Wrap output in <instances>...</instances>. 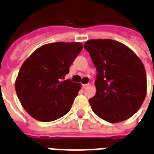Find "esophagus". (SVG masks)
I'll list each match as a JSON object with an SVG mask.
<instances>
[{
  "label": "esophagus",
  "mask_w": 154,
  "mask_h": 154,
  "mask_svg": "<svg viewBox=\"0 0 154 154\" xmlns=\"http://www.w3.org/2000/svg\"><path fill=\"white\" fill-rule=\"evenodd\" d=\"M90 84H82V88L83 89H87V87H89Z\"/></svg>",
  "instance_id": "obj_1"
}]
</instances>
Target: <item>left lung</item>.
Masks as SVG:
<instances>
[{
	"instance_id": "left-lung-1",
	"label": "left lung",
	"mask_w": 154,
	"mask_h": 154,
	"mask_svg": "<svg viewBox=\"0 0 154 154\" xmlns=\"http://www.w3.org/2000/svg\"><path fill=\"white\" fill-rule=\"evenodd\" d=\"M97 68L96 95L89 99L97 116L110 123L129 119L147 93L142 61L129 48L112 39H91L84 44Z\"/></svg>"
}]
</instances>
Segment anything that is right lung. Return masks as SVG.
Returning <instances> with one entry per match:
<instances>
[{
	"label": "right lung",
	"instance_id": "add662e5",
	"mask_svg": "<svg viewBox=\"0 0 154 154\" xmlns=\"http://www.w3.org/2000/svg\"><path fill=\"white\" fill-rule=\"evenodd\" d=\"M82 49V44L76 42L44 44L22 64L15 91L22 106L34 119L49 122L70 110L82 85L64 79Z\"/></svg>",
	"mask_w": 154,
	"mask_h": 154
}]
</instances>
